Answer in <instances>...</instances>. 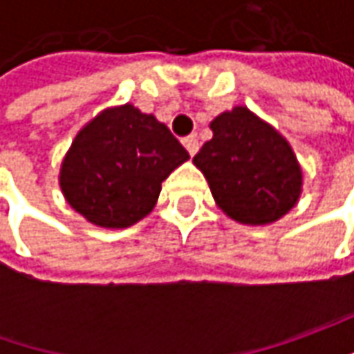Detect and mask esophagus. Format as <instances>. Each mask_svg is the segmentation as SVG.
Returning a JSON list of instances; mask_svg holds the SVG:
<instances>
[{
    "mask_svg": "<svg viewBox=\"0 0 354 354\" xmlns=\"http://www.w3.org/2000/svg\"><path fill=\"white\" fill-rule=\"evenodd\" d=\"M183 145H185V149L189 151V156H195V153L198 151L197 136H187V138H183Z\"/></svg>",
    "mask_w": 354,
    "mask_h": 354,
    "instance_id": "1",
    "label": "esophagus"
}]
</instances>
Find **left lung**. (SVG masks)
<instances>
[{"mask_svg":"<svg viewBox=\"0 0 354 354\" xmlns=\"http://www.w3.org/2000/svg\"><path fill=\"white\" fill-rule=\"evenodd\" d=\"M212 140L193 163L207 177L216 205L242 225H268L292 209L301 169L290 143L248 108L214 118Z\"/></svg>","mask_w":354,"mask_h":354,"instance_id":"1","label":"left lung"}]
</instances>
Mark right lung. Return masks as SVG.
I'll list each match as a JSON object with an SVG mask.
<instances>
[{"label":"right lung","mask_w":354,"mask_h":354,"mask_svg":"<svg viewBox=\"0 0 354 354\" xmlns=\"http://www.w3.org/2000/svg\"><path fill=\"white\" fill-rule=\"evenodd\" d=\"M187 159L165 124L126 104L76 136L62 163V193L90 223L126 228L151 212L161 183Z\"/></svg>","instance_id":"right-lung-1"}]
</instances>
